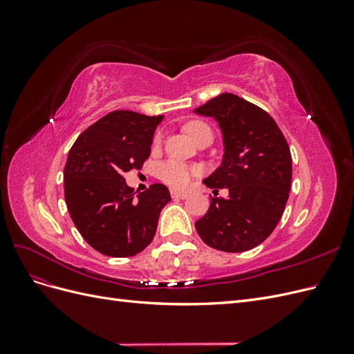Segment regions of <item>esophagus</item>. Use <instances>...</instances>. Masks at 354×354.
Listing matches in <instances>:
<instances>
[{
	"instance_id": "esophagus-1",
	"label": "esophagus",
	"mask_w": 354,
	"mask_h": 354,
	"mask_svg": "<svg viewBox=\"0 0 354 354\" xmlns=\"http://www.w3.org/2000/svg\"><path fill=\"white\" fill-rule=\"evenodd\" d=\"M171 196L174 199H186L189 195L186 192H180V190H171Z\"/></svg>"
}]
</instances>
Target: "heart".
Here are the masks:
<instances>
[{
	"label": "heart",
	"mask_w": 354,
	"mask_h": 354,
	"mask_svg": "<svg viewBox=\"0 0 354 354\" xmlns=\"http://www.w3.org/2000/svg\"><path fill=\"white\" fill-rule=\"evenodd\" d=\"M205 128H208V125H205L201 121H190L186 125V131L190 137H194L201 130H205ZM160 140H162V134L159 133L155 136L153 142L155 145H159ZM158 174H159V178L171 187H185L190 181V178L198 174V169L185 162H180V160L168 159L159 165Z\"/></svg>",
	"instance_id": "heart-1"
}]
</instances>
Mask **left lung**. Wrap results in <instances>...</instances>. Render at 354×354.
<instances>
[{
	"label": "left lung",
	"instance_id": "obj_1",
	"mask_svg": "<svg viewBox=\"0 0 354 354\" xmlns=\"http://www.w3.org/2000/svg\"><path fill=\"white\" fill-rule=\"evenodd\" d=\"M195 113L218 122L224 143L221 165L203 183L214 194L229 189L227 198H211L196 232L218 251L252 250L270 236L285 211L292 177L286 138L269 113L232 93L208 100Z\"/></svg>",
	"mask_w": 354,
	"mask_h": 354
}]
</instances>
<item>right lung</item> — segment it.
Returning <instances> with one entry per match:
<instances>
[{"mask_svg":"<svg viewBox=\"0 0 354 354\" xmlns=\"http://www.w3.org/2000/svg\"><path fill=\"white\" fill-rule=\"evenodd\" d=\"M164 115L113 111L82 131L71 147L65 201L81 236L108 257H133L152 242L158 218L171 201L155 183L134 198L124 174L142 169Z\"/></svg>","mask_w":354,"mask_h":354,"instance_id":"add662e5","label":"right lung"}]
</instances>
